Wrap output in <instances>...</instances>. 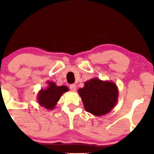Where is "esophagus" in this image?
Here are the masks:
<instances>
[{"instance_id":"esophagus-1","label":"esophagus","mask_w":154,"mask_h":154,"mask_svg":"<svg viewBox=\"0 0 154 154\" xmlns=\"http://www.w3.org/2000/svg\"><path fill=\"white\" fill-rule=\"evenodd\" d=\"M69 88H70V90H72V91H75V90H76V86H75V84L70 85V86H69Z\"/></svg>"}]
</instances>
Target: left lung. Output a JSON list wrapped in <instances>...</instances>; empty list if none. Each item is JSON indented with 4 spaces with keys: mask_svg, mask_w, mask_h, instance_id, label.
<instances>
[{
    "mask_svg": "<svg viewBox=\"0 0 154 154\" xmlns=\"http://www.w3.org/2000/svg\"><path fill=\"white\" fill-rule=\"evenodd\" d=\"M78 92L85 111L96 116L110 112L119 98V89L114 82L95 78L86 81Z\"/></svg>",
    "mask_w": 154,
    "mask_h": 154,
    "instance_id": "8db88e82",
    "label": "left lung"
}]
</instances>
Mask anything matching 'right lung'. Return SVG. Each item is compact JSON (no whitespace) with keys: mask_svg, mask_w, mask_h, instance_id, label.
I'll return each instance as SVG.
<instances>
[{"mask_svg":"<svg viewBox=\"0 0 154 154\" xmlns=\"http://www.w3.org/2000/svg\"><path fill=\"white\" fill-rule=\"evenodd\" d=\"M48 86L45 89H42L37 94L38 103L46 109L53 110L58 101L64 92L69 91L67 86H57L54 82L48 81Z\"/></svg>","mask_w":154,"mask_h":154,"instance_id":"right-lung-1","label":"right lung"}]
</instances>
